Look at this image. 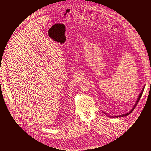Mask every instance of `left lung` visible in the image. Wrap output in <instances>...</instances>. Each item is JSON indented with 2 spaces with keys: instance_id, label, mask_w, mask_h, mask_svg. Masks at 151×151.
I'll return each mask as SVG.
<instances>
[{
  "instance_id": "obj_1",
  "label": "left lung",
  "mask_w": 151,
  "mask_h": 151,
  "mask_svg": "<svg viewBox=\"0 0 151 151\" xmlns=\"http://www.w3.org/2000/svg\"><path fill=\"white\" fill-rule=\"evenodd\" d=\"M144 88H145V87H143V89H142V92L140 93V94H139V97H138V98L137 99V101H136V104H135V105H134V106L133 107L132 109V110H131L128 113H127V114H122V115H119V116H115L116 117H124V116H127V115H128L129 114H130L133 111V110L135 109V107H136V106H137V104H138V101H139V100H140V99H141V96L142 95V93H143V90H144Z\"/></svg>"
}]
</instances>
